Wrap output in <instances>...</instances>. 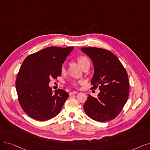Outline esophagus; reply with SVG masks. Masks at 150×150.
Listing matches in <instances>:
<instances>
[{
  "label": "esophagus",
  "instance_id": "34e87169",
  "mask_svg": "<svg viewBox=\"0 0 150 150\" xmlns=\"http://www.w3.org/2000/svg\"><path fill=\"white\" fill-rule=\"evenodd\" d=\"M78 93V92H76V91H73V92H70L69 95H70V96H72V95H74V94H75V93Z\"/></svg>",
  "mask_w": 150,
  "mask_h": 150
}]
</instances>
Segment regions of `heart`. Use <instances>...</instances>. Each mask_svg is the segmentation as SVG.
I'll return each mask as SVG.
<instances>
[{"mask_svg": "<svg viewBox=\"0 0 150 150\" xmlns=\"http://www.w3.org/2000/svg\"><path fill=\"white\" fill-rule=\"evenodd\" d=\"M76 61H77L78 64H79V66H80L83 69L86 66H88V65H89V64H90V63H89V59H88V58L84 57V56L79 57H78V58H77ZM64 71H65V67H64V66H62V67H61V72H64ZM76 83H75V82L72 83V85L76 86Z\"/></svg>", "mask_w": 150, "mask_h": 150, "instance_id": "obj_1", "label": "heart"}]
</instances>
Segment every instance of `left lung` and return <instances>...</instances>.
<instances>
[{
  "label": "left lung",
  "instance_id": "obj_1",
  "mask_svg": "<svg viewBox=\"0 0 150 150\" xmlns=\"http://www.w3.org/2000/svg\"><path fill=\"white\" fill-rule=\"evenodd\" d=\"M81 50L91 59L94 73L92 89L98 86L97 98L88 95L83 108L92 119L104 122L119 114L129 96L128 76L122 64L109 50L97 47H82Z\"/></svg>",
  "mask_w": 150,
  "mask_h": 150
}]
</instances>
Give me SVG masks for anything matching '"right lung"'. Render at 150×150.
Returning a JSON list of instances; mask_svg holds the SVG:
<instances>
[{
	"label": "right lung",
	"mask_w": 150,
	"mask_h": 150,
	"mask_svg": "<svg viewBox=\"0 0 150 150\" xmlns=\"http://www.w3.org/2000/svg\"><path fill=\"white\" fill-rule=\"evenodd\" d=\"M74 47H49L30 54L18 72L16 89L19 103L25 112L39 121L57 115L69 94L63 89L53 93L49 84L50 78L61 75L62 65Z\"/></svg>",
	"instance_id": "add662e5"
}]
</instances>
